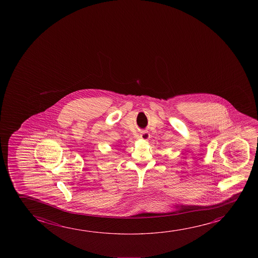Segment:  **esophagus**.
<instances>
[{"label": "esophagus", "mask_w": 258, "mask_h": 258, "mask_svg": "<svg viewBox=\"0 0 258 258\" xmlns=\"http://www.w3.org/2000/svg\"><path fill=\"white\" fill-rule=\"evenodd\" d=\"M140 138L141 140L147 141L150 139V134L148 133V131H142V132H140Z\"/></svg>", "instance_id": "obj_1"}]
</instances>
